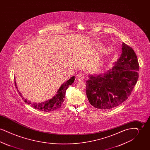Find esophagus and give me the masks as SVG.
<instances>
[{"mask_svg": "<svg viewBox=\"0 0 150 150\" xmlns=\"http://www.w3.org/2000/svg\"><path fill=\"white\" fill-rule=\"evenodd\" d=\"M84 76H85V75H84V73H83V72L79 73L76 75V79L78 80H82L84 78Z\"/></svg>", "mask_w": 150, "mask_h": 150, "instance_id": "34e87169", "label": "esophagus"}]
</instances>
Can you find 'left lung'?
<instances>
[{"instance_id": "obj_1", "label": "left lung", "mask_w": 150, "mask_h": 150, "mask_svg": "<svg viewBox=\"0 0 150 150\" xmlns=\"http://www.w3.org/2000/svg\"><path fill=\"white\" fill-rule=\"evenodd\" d=\"M136 53L122 44V53L113 67L98 75H89L86 93L89 103L100 110H110L123 103L130 96L139 76Z\"/></svg>"}]
</instances>
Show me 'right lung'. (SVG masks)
<instances>
[{
    "instance_id": "obj_1",
    "label": "right lung",
    "mask_w": 150,
    "mask_h": 150,
    "mask_svg": "<svg viewBox=\"0 0 150 150\" xmlns=\"http://www.w3.org/2000/svg\"><path fill=\"white\" fill-rule=\"evenodd\" d=\"M75 80V76H72L69 80H68L66 82L64 83L61 87L59 88V89L57 91V94L55 95L52 99H50L47 101L43 102L42 103H31L30 101H29L26 99H24V101L30 105L31 107L37 109L39 111H42L44 112H50L53 111L54 110H56L58 108H60L62 104L64 102V97H65V93L67 89L68 88L69 86L71 85L74 83ZM15 86L16 88H17V86H16V82L14 81ZM18 94L22 98V99H24L23 98V96H22L21 93L20 92V91L17 89Z\"/></svg>"
}]
</instances>
